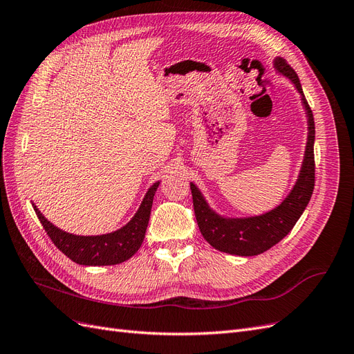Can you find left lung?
I'll return each instance as SVG.
<instances>
[{
    "label": "left lung",
    "instance_id": "8db88e82",
    "mask_svg": "<svg viewBox=\"0 0 354 354\" xmlns=\"http://www.w3.org/2000/svg\"><path fill=\"white\" fill-rule=\"evenodd\" d=\"M274 69L283 77L291 80L297 91L301 94V102L307 115V145L301 169L289 195L274 209L261 216L229 218L221 217L212 211L202 196L201 190L190 183L192 198L199 230L205 241L221 252L241 257L259 255L273 245L281 242L292 230L298 218L301 217L315 189V120L312 109L304 97L298 75L282 57L274 59Z\"/></svg>",
    "mask_w": 354,
    "mask_h": 354
}]
</instances>
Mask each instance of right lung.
<instances>
[{"label":"right lung","instance_id":"obj_1","mask_svg":"<svg viewBox=\"0 0 354 354\" xmlns=\"http://www.w3.org/2000/svg\"><path fill=\"white\" fill-rule=\"evenodd\" d=\"M158 186L159 181L147 190L140 208L124 227L97 236H80L62 230L42 216L35 203L32 205L53 243L72 261L82 266H113L131 259L142 246Z\"/></svg>","mask_w":354,"mask_h":354}]
</instances>
